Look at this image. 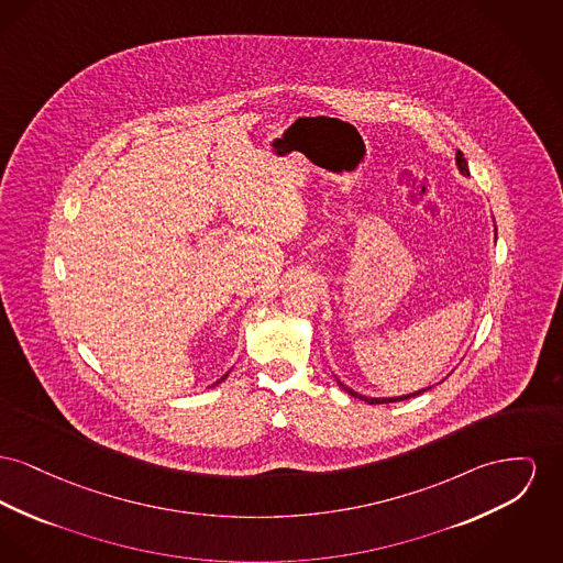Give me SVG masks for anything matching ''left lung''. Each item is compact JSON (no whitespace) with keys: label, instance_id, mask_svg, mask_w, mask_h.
<instances>
[{"label":"left lung","instance_id":"1","mask_svg":"<svg viewBox=\"0 0 563 563\" xmlns=\"http://www.w3.org/2000/svg\"><path fill=\"white\" fill-rule=\"evenodd\" d=\"M457 166H460V172L465 174V176L470 174V172H467V162L463 159L462 151H457ZM340 387H342V389H344L349 396L360 397V399H364V401H367V404H389V401H401V399H408V397L421 396L423 391L431 389V387H428V389H421V391H417V394H408V396L399 397H365L360 396V394H357V391H353V389H349V387H346V385H342V383H340Z\"/></svg>","mask_w":563,"mask_h":563}]
</instances>
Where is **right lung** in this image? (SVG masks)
Returning a JSON list of instances; mask_svg holds the SVG:
<instances>
[{"label":"right lung","instance_id":"obj_1","mask_svg":"<svg viewBox=\"0 0 563 563\" xmlns=\"http://www.w3.org/2000/svg\"><path fill=\"white\" fill-rule=\"evenodd\" d=\"M225 376H228V374H225ZM225 376H223V378H221V380H225Z\"/></svg>","mask_w":563,"mask_h":563}]
</instances>
